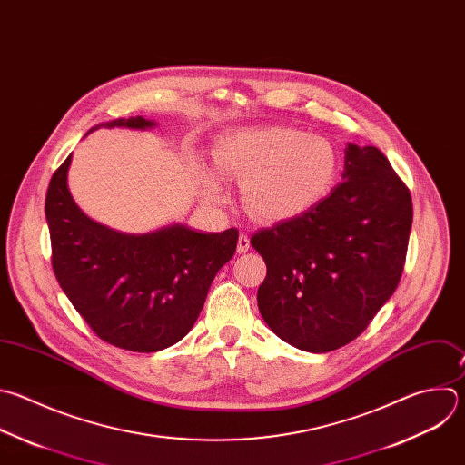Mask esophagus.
I'll use <instances>...</instances> for the list:
<instances>
[{"label": "esophagus", "mask_w": 465, "mask_h": 465, "mask_svg": "<svg viewBox=\"0 0 465 465\" xmlns=\"http://www.w3.org/2000/svg\"><path fill=\"white\" fill-rule=\"evenodd\" d=\"M248 250H250V237L246 233H241L239 241H237V252L246 253Z\"/></svg>", "instance_id": "34e87169"}]
</instances>
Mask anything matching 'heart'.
<instances>
[{
  "mask_svg": "<svg viewBox=\"0 0 465 465\" xmlns=\"http://www.w3.org/2000/svg\"><path fill=\"white\" fill-rule=\"evenodd\" d=\"M215 170L242 181V199L253 217L281 223L314 208L332 188L338 154L318 134L293 127H244L221 136L212 151ZM208 204H223L228 192L213 173L201 177Z\"/></svg>",
  "mask_w": 465,
  "mask_h": 465,
  "instance_id": "heart-1",
  "label": "heart"
}]
</instances>
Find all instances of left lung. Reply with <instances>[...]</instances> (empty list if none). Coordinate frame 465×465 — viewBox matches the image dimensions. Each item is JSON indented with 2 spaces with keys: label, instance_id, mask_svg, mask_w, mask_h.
Segmentation results:
<instances>
[{
  "label": "left lung",
  "instance_id": "obj_1",
  "mask_svg": "<svg viewBox=\"0 0 465 465\" xmlns=\"http://www.w3.org/2000/svg\"><path fill=\"white\" fill-rule=\"evenodd\" d=\"M341 179L314 208L252 237L268 268L262 320L314 354L369 327L400 282L412 226L411 193L378 147L347 143Z\"/></svg>",
  "mask_w": 465,
  "mask_h": 465
}]
</instances>
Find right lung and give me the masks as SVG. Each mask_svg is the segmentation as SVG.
I'll list each match as a JSON object with an SVG mask.
<instances>
[{"label": "right lung", "instance_id": "right-lung-1", "mask_svg": "<svg viewBox=\"0 0 465 465\" xmlns=\"http://www.w3.org/2000/svg\"><path fill=\"white\" fill-rule=\"evenodd\" d=\"M154 125L131 116L91 131ZM69 166L71 157L54 172L45 199L62 290L94 334L118 349L159 352L175 345L195 325L213 277L233 257L239 232L203 233L179 223L140 235L107 228L74 203Z\"/></svg>", "mask_w": 465, "mask_h": 465}]
</instances>
